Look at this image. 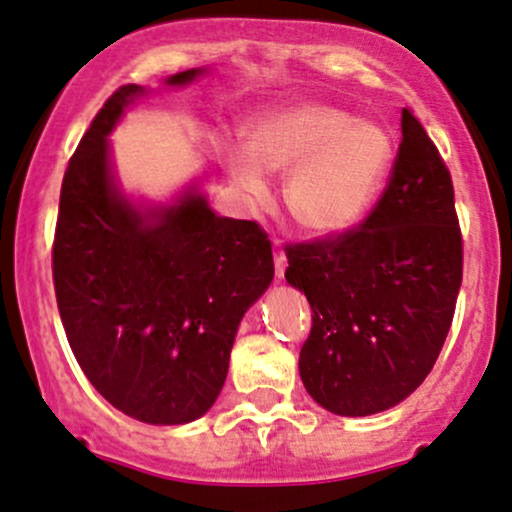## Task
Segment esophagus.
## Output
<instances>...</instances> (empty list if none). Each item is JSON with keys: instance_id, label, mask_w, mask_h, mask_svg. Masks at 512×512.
Returning a JSON list of instances; mask_svg holds the SVG:
<instances>
[{"instance_id": "obj_1", "label": "esophagus", "mask_w": 512, "mask_h": 512, "mask_svg": "<svg viewBox=\"0 0 512 512\" xmlns=\"http://www.w3.org/2000/svg\"><path fill=\"white\" fill-rule=\"evenodd\" d=\"M273 258H275V278H283L285 268H287V258L283 254V249H278V246H275Z\"/></svg>"}]
</instances>
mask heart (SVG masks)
Segmentation results:
<instances>
[{"mask_svg": "<svg viewBox=\"0 0 512 512\" xmlns=\"http://www.w3.org/2000/svg\"><path fill=\"white\" fill-rule=\"evenodd\" d=\"M232 147L229 179L251 200H266V174L287 176L285 205L314 237H338L370 215L394 159L392 132L331 103L297 101L261 113Z\"/></svg>", "mask_w": 512, "mask_h": 512, "instance_id": "obj_1", "label": "heart"}]
</instances>
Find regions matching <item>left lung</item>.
Wrapping results in <instances>:
<instances>
[{
	"label": "left lung",
	"instance_id": "1",
	"mask_svg": "<svg viewBox=\"0 0 512 512\" xmlns=\"http://www.w3.org/2000/svg\"><path fill=\"white\" fill-rule=\"evenodd\" d=\"M287 283L312 307L300 350L309 396L338 416L404 401L433 370L462 285L455 188L409 108L382 198L363 225L292 246Z\"/></svg>",
	"mask_w": 512,
	"mask_h": 512
}]
</instances>
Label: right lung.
Segmentation results:
<instances>
[{
  "instance_id": "obj_1",
  "label": "right lung",
  "mask_w": 512,
  "mask_h": 512,
  "mask_svg": "<svg viewBox=\"0 0 512 512\" xmlns=\"http://www.w3.org/2000/svg\"><path fill=\"white\" fill-rule=\"evenodd\" d=\"M140 96L142 86H120L67 164L55 297L96 392L142 423L181 426L220 396L239 321L273 280V254L256 222L220 217L195 186L171 205H137L120 191L108 135Z\"/></svg>"
}]
</instances>
